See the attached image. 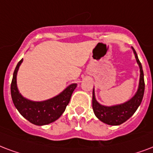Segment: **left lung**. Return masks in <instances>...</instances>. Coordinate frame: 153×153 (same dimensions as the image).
I'll list each match as a JSON object with an SVG mask.
<instances>
[{
  "mask_svg": "<svg viewBox=\"0 0 153 153\" xmlns=\"http://www.w3.org/2000/svg\"><path fill=\"white\" fill-rule=\"evenodd\" d=\"M133 51L134 55L136 58V62L140 67V81H139L138 89L133 97L128 100L127 102L120 104L112 105V106H104L100 104L95 99V88L93 89L92 93V108L97 117L102 123H107L108 125H120L124 123L128 119L136 112L139 106L140 105L143 100L144 93V72L142 69V65L139 60L138 56L133 47H131Z\"/></svg>",
  "mask_w": 153,
  "mask_h": 153,
  "instance_id": "left-lung-1",
  "label": "left lung"
}]
</instances>
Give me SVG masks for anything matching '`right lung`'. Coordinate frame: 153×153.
Returning <instances> with one entry per match:
<instances>
[{
	"mask_svg": "<svg viewBox=\"0 0 153 153\" xmlns=\"http://www.w3.org/2000/svg\"><path fill=\"white\" fill-rule=\"evenodd\" d=\"M23 58L17 63L13 72L11 83V96L15 108L20 114L33 124L46 125L57 120L66 110L77 83L69 85L66 89L54 97L44 101H33L20 93L17 85V71Z\"/></svg>",
	"mask_w": 153,
	"mask_h": 153,
	"instance_id": "right-lung-1",
	"label": "right lung"
}]
</instances>
